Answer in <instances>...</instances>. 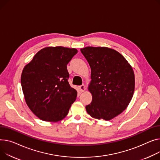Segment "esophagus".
Instances as JSON below:
<instances>
[{
  "instance_id": "esophagus-1",
  "label": "esophagus",
  "mask_w": 160,
  "mask_h": 160,
  "mask_svg": "<svg viewBox=\"0 0 160 160\" xmlns=\"http://www.w3.org/2000/svg\"><path fill=\"white\" fill-rule=\"evenodd\" d=\"M79 89L81 92H83V91H86V86H85V85L82 84V85H81V86H79Z\"/></svg>"
}]
</instances>
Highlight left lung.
I'll list each match as a JSON object with an SVG mask.
<instances>
[{
	"label": "left lung",
	"mask_w": 160,
	"mask_h": 160,
	"mask_svg": "<svg viewBox=\"0 0 160 160\" xmlns=\"http://www.w3.org/2000/svg\"><path fill=\"white\" fill-rule=\"evenodd\" d=\"M91 69L88 89L92 102L86 105L94 118L111 120L129 104L134 91V73L120 52L106 47L80 49Z\"/></svg>",
	"instance_id": "obj_1"
}]
</instances>
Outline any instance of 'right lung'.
I'll return each instance as SVG.
<instances>
[{
    "label": "right lung",
    "instance_id": "1",
    "mask_svg": "<svg viewBox=\"0 0 160 160\" xmlns=\"http://www.w3.org/2000/svg\"><path fill=\"white\" fill-rule=\"evenodd\" d=\"M77 52L74 48L47 47L24 68L21 86L25 100L40 120H62L75 101L77 91L68 82L67 65Z\"/></svg>",
    "mask_w": 160,
    "mask_h": 160
}]
</instances>
